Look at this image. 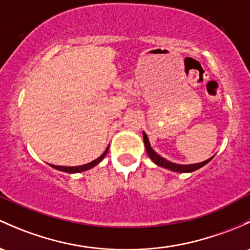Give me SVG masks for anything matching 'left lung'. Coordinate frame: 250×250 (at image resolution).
Masks as SVG:
<instances>
[{
  "mask_svg": "<svg viewBox=\"0 0 250 250\" xmlns=\"http://www.w3.org/2000/svg\"><path fill=\"white\" fill-rule=\"evenodd\" d=\"M143 138H144V144H145V147H146V152H147V154H148L149 158L152 159V162H153L154 164L158 165V167H164V169H167V170H171V171L181 172V173L193 172V171H195V170H198V169H200V167H205L207 163L211 162V159L213 158V157H211V158L205 160V162L196 163V164H188V165L176 164V163L169 162V160L163 158L162 156H159V154L157 153V152L154 151L153 148H152L151 144H149V140H148V138H147L145 132H143Z\"/></svg>",
  "mask_w": 250,
  "mask_h": 250,
  "instance_id": "8db88e82",
  "label": "left lung"
}]
</instances>
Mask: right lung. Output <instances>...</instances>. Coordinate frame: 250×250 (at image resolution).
<instances>
[{
  "instance_id": "1",
  "label": "right lung",
  "mask_w": 250,
  "mask_h": 250,
  "mask_svg": "<svg viewBox=\"0 0 250 250\" xmlns=\"http://www.w3.org/2000/svg\"><path fill=\"white\" fill-rule=\"evenodd\" d=\"M107 149H109V147H106V149H105L104 153L102 154L101 157H98V158L94 159L93 162L87 163V164H85V165H79V167H60V165H51V167H54V169L60 170V171L68 172V173H77V172L86 171V170H90V169H92V167H96L97 164H99V163L104 159V157L106 156V153H107Z\"/></svg>"
}]
</instances>
